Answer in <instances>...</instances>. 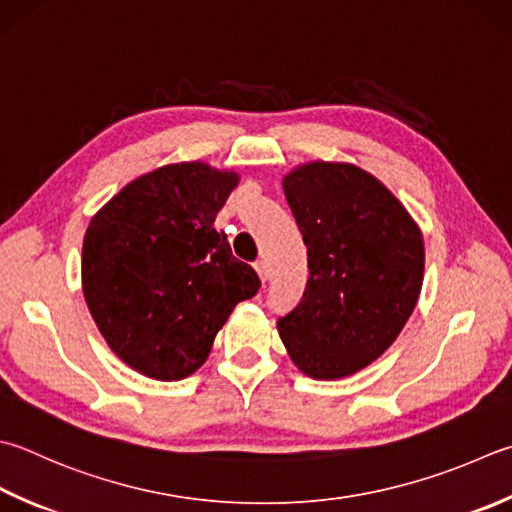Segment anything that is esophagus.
<instances>
[{
	"mask_svg": "<svg viewBox=\"0 0 512 512\" xmlns=\"http://www.w3.org/2000/svg\"><path fill=\"white\" fill-rule=\"evenodd\" d=\"M254 269H256V274H258V278H260V281H267V278H269V269H267V263H265V260H256V263H254Z\"/></svg>",
	"mask_w": 512,
	"mask_h": 512,
	"instance_id": "34e87169",
	"label": "esophagus"
}]
</instances>
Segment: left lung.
Returning <instances> with one entry per match:
<instances>
[{
    "instance_id": "1",
    "label": "left lung",
    "mask_w": 512,
    "mask_h": 512,
    "mask_svg": "<svg viewBox=\"0 0 512 512\" xmlns=\"http://www.w3.org/2000/svg\"><path fill=\"white\" fill-rule=\"evenodd\" d=\"M307 247L301 303L278 321L289 359L343 379L388 350L419 301L423 236L397 196L350 162H307L283 178Z\"/></svg>"
}]
</instances>
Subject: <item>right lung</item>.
I'll return each instance as SVG.
<instances>
[{"instance_id":"add662e5","label":"right lung","mask_w":512,"mask_h":512,"mask_svg":"<svg viewBox=\"0 0 512 512\" xmlns=\"http://www.w3.org/2000/svg\"><path fill=\"white\" fill-rule=\"evenodd\" d=\"M238 182L200 160L165 165L122 187L86 227V305L118 359L149 379L194 374L234 307L258 292L254 267L214 227Z\"/></svg>"}]
</instances>
